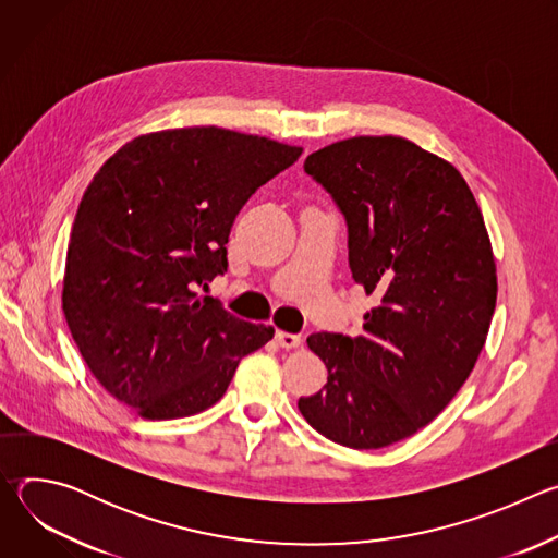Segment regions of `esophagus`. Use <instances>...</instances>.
Returning <instances> with one entry per match:
<instances>
[{"mask_svg":"<svg viewBox=\"0 0 558 558\" xmlns=\"http://www.w3.org/2000/svg\"><path fill=\"white\" fill-rule=\"evenodd\" d=\"M276 342H278V347H282V349H298V347L302 344V338L295 336V333L278 331V333H276Z\"/></svg>","mask_w":558,"mask_h":558,"instance_id":"obj_1","label":"esophagus"}]
</instances>
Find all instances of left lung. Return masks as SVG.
Returning <instances> with one entry per match:
<instances>
[{
  "label": "left lung",
  "mask_w": 558,
  "mask_h": 558,
  "mask_svg": "<svg viewBox=\"0 0 558 558\" xmlns=\"http://www.w3.org/2000/svg\"><path fill=\"white\" fill-rule=\"evenodd\" d=\"M349 227L353 280L375 295L362 336L313 333L327 384L302 417L355 450L430 424L480 357L497 302L484 216L463 177L402 136H353L306 156Z\"/></svg>",
  "instance_id": "1"
}]
</instances>
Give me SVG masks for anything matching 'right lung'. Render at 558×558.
Instances as JSON below:
<instances>
[{"instance_id":"1","label":"right lung","mask_w":558,"mask_h":558,"mask_svg":"<svg viewBox=\"0 0 558 558\" xmlns=\"http://www.w3.org/2000/svg\"><path fill=\"white\" fill-rule=\"evenodd\" d=\"M302 147L216 125L132 138L78 203L63 313L97 381L145 420L214 407L274 327L201 298L227 271L231 225Z\"/></svg>"}]
</instances>
